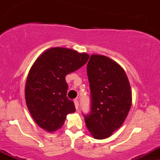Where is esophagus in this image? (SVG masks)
<instances>
[{
    "instance_id": "1",
    "label": "esophagus",
    "mask_w": 160,
    "mask_h": 160,
    "mask_svg": "<svg viewBox=\"0 0 160 160\" xmlns=\"http://www.w3.org/2000/svg\"><path fill=\"white\" fill-rule=\"evenodd\" d=\"M74 104H75V107H76V109H78V107H79V101L78 100H74Z\"/></svg>"
}]
</instances>
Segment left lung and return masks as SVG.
Returning <instances> with one entry per match:
<instances>
[{
	"mask_svg": "<svg viewBox=\"0 0 160 160\" xmlns=\"http://www.w3.org/2000/svg\"><path fill=\"white\" fill-rule=\"evenodd\" d=\"M90 90V111L83 114L97 139L108 138L120 128L132 105V91L125 70L104 56L92 55L87 66Z\"/></svg>",
	"mask_w": 160,
	"mask_h": 160,
	"instance_id": "8db88e82",
	"label": "left lung"
}]
</instances>
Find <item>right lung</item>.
Returning a JSON list of instances; mask_svg holds the SVG:
<instances>
[{
	"instance_id": "add662e5",
	"label": "right lung",
	"mask_w": 160,
	"mask_h": 160,
	"mask_svg": "<svg viewBox=\"0 0 160 160\" xmlns=\"http://www.w3.org/2000/svg\"><path fill=\"white\" fill-rule=\"evenodd\" d=\"M88 59L87 53L56 47L46 50L33 64L25 84V100L34 121L43 129H59L67 114L76 111L73 101L67 97L65 77Z\"/></svg>"
}]
</instances>
